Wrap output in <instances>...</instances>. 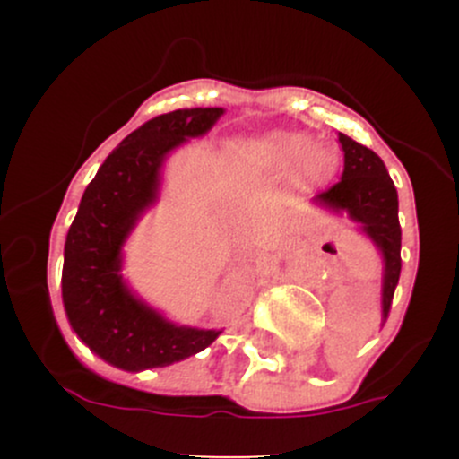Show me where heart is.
Wrapping results in <instances>:
<instances>
[{
  "mask_svg": "<svg viewBox=\"0 0 459 459\" xmlns=\"http://www.w3.org/2000/svg\"><path fill=\"white\" fill-rule=\"evenodd\" d=\"M244 160L271 175H293L299 186L317 188L340 169V151L331 142H316L302 131H273L239 143Z\"/></svg>",
  "mask_w": 459,
  "mask_h": 459,
  "instance_id": "heart-1",
  "label": "heart"
}]
</instances>
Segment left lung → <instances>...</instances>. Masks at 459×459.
<instances>
[{"label":"left lung","instance_id":"8db88e82","mask_svg":"<svg viewBox=\"0 0 459 459\" xmlns=\"http://www.w3.org/2000/svg\"><path fill=\"white\" fill-rule=\"evenodd\" d=\"M344 151V173L316 202L335 212H346L382 253V319L391 311L393 293L402 271V229L397 220V191L384 161L349 135L340 133Z\"/></svg>","mask_w":459,"mask_h":459}]
</instances>
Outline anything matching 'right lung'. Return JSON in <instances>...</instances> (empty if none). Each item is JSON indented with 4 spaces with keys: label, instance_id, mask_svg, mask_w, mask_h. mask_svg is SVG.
<instances>
[{
    "label": "right lung",
    "instance_id": "1",
    "mask_svg": "<svg viewBox=\"0 0 459 459\" xmlns=\"http://www.w3.org/2000/svg\"><path fill=\"white\" fill-rule=\"evenodd\" d=\"M224 108H182L133 131L82 195L64 247L62 298L68 322L104 362L124 371L169 367L211 346L221 331L178 326L122 280V247L160 191L166 155L200 137Z\"/></svg>",
    "mask_w": 459,
    "mask_h": 459
}]
</instances>
